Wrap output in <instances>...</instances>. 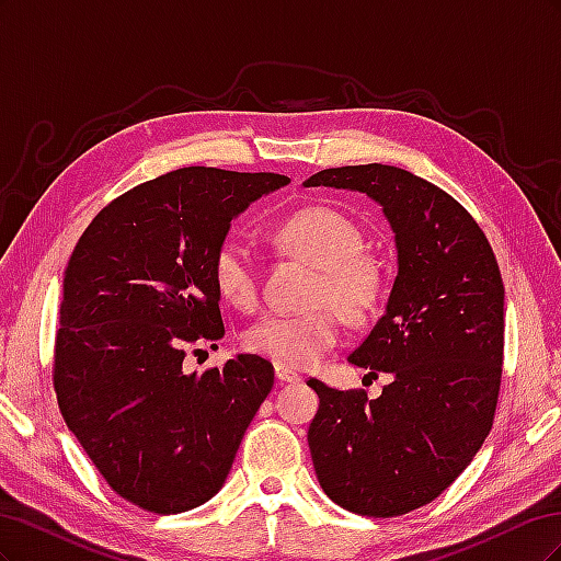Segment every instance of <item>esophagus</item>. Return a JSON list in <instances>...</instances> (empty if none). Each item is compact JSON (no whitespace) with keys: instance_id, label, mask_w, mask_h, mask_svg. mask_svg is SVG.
Instances as JSON below:
<instances>
[{"instance_id":"1","label":"esophagus","mask_w":561,"mask_h":561,"mask_svg":"<svg viewBox=\"0 0 561 561\" xmlns=\"http://www.w3.org/2000/svg\"><path fill=\"white\" fill-rule=\"evenodd\" d=\"M276 379L280 381V383H297V381H301V377L297 375L295 369H287V367H276Z\"/></svg>"}]
</instances>
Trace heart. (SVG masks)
I'll return each instance as SVG.
<instances>
[{"label": "heart", "instance_id": "1", "mask_svg": "<svg viewBox=\"0 0 561 561\" xmlns=\"http://www.w3.org/2000/svg\"><path fill=\"white\" fill-rule=\"evenodd\" d=\"M271 243L318 266L307 311H276L252 322L245 348L280 367H307L320 360L339 339V313L360 318L375 307L381 293V268L363 248L358 225L325 206L299 208L271 229ZM217 293L239 309H252L260 299V271L239 241L219 243L213 262Z\"/></svg>", "mask_w": 561, "mask_h": 561}]
</instances>
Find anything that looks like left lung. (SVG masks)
<instances>
[{
    "label": "left lung",
    "instance_id": "left-lung-1",
    "mask_svg": "<svg viewBox=\"0 0 561 561\" xmlns=\"http://www.w3.org/2000/svg\"><path fill=\"white\" fill-rule=\"evenodd\" d=\"M304 186L363 192L396 233L386 311L348 363L390 375L365 390L307 383L320 404L309 449L322 491L351 513L396 517L435 501L494 423L503 365V280L484 231L439 186L396 165L328 168Z\"/></svg>",
    "mask_w": 561,
    "mask_h": 561
}]
</instances>
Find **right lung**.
Returning <instances> with one entry per match:
<instances>
[{
    "label": "right lung",
    "mask_w": 561,
    "mask_h": 561,
    "mask_svg": "<svg viewBox=\"0 0 561 561\" xmlns=\"http://www.w3.org/2000/svg\"><path fill=\"white\" fill-rule=\"evenodd\" d=\"M290 178L190 165L100 210L65 268L54 353L58 407L118 496L178 515L222 489L274 365L239 353L184 371L225 336L210 262L231 219Z\"/></svg>",
    "instance_id": "obj_1"
}]
</instances>
